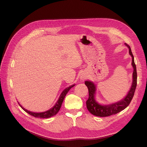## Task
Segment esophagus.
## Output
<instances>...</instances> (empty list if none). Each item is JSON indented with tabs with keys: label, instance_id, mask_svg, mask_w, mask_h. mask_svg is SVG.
Segmentation results:
<instances>
[{
	"label": "esophagus",
	"instance_id": "34e87169",
	"mask_svg": "<svg viewBox=\"0 0 147 147\" xmlns=\"http://www.w3.org/2000/svg\"><path fill=\"white\" fill-rule=\"evenodd\" d=\"M82 77L83 78H84V77Z\"/></svg>",
	"mask_w": 147,
	"mask_h": 147
}]
</instances>
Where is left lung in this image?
Listing matches in <instances>:
<instances>
[{"label": "left lung", "mask_w": 147, "mask_h": 147, "mask_svg": "<svg viewBox=\"0 0 147 147\" xmlns=\"http://www.w3.org/2000/svg\"><path fill=\"white\" fill-rule=\"evenodd\" d=\"M125 45L129 48V54L132 56V65L134 67V72H133V82L132 84V86L130 91H129L127 95L126 96L125 98L121 101H119L117 103L111 104L109 105H102L99 104L94 99V94L96 91V87L94 83L86 81L84 84L88 88L89 92V97L88 99L86 100V107L91 114L95 115L97 117H106L110 116V115H115L121 111L125 109L129 105L131 102L134 97V92L136 91V88L137 86V70L136 65L134 63V56L132 55L131 51V49L130 46L125 43Z\"/></svg>", "instance_id": "left-lung-1"}]
</instances>
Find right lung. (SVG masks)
I'll return each instance as SVG.
<instances>
[{"instance_id":"1","label":"right lung","mask_w":147,"mask_h":147,"mask_svg":"<svg viewBox=\"0 0 147 147\" xmlns=\"http://www.w3.org/2000/svg\"><path fill=\"white\" fill-rule=\"evenodd\" d=\"M73 86H74V85L70 86L69 88L65 89V90L63 91V92L61 93V94L60 95L59 98L57 100V102L56 103V104L54 105L53 108H51V109H50L49 110L47 111V112H41V113H34V112H29V111L26 110L25 109H24L23 107H22L21 105H20L21 107L26 112H27L28 113H29V115H32V116L36 117V118H50L51 117L55 116L57 114V113L59 112V110H60V108L61 107L62 104H63V102L64 99V97L66 96L67 93L69 92V91L70 90L71 88H72Z\"/></svg>"}]
</instances>
